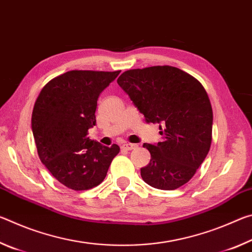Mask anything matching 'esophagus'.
Returning <instances> with one entry per match:
<instances>
[{"instance_id":"1","label":"esophagus","mask_w":252,"mask_h":252,"mask_svg":"<svg viewBox=\"0 0 252 252\" xmlns=\"http://www.w3.org/2000/svg\"><path fill=\"white\" fill-rule=\"evenodd\" d=\"M136 147V144H133V143H125V144H122L121 146V149L122 150H126V151H130V150H133V149H135Z\"/></svg>"}]
</instances>
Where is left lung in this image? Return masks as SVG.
Segmentation results:
<instances>
[{
    "instance_id": "8db88e82",
    "label": "left lung",
    "mask_w": 252,
    "mask_h": 252,
    "mask_svg": "<svg viewBox=\"0 0 252 252\" xmlns=\"http://www.w3.org/2000/svg\"><path fill=\"white\" fill-rule=\"evenodd\" d=\"M118 84L146 121L161 130V142L143 144L151 155L141 168L143 181L157 189H178L210 150L213 114L206 90L192 75L170 65L127 70Z\"/></svg>"
}]
</instances>
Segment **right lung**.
Segmentation results:
<instances>
[{
	"label": "right lung",
	"instance_id": "1",
	"mask_svg": "<svg viewBox=\"0 0 252 252\" xmlns=\"http://www.w3.org/2000/svg\"><path fill=\"white\" fill-rule=\"evenodd\" d=\"M120 71L73 70L44 85L34 104L32 132L40 160L57 180L75 191L104 180L120 148L91 140L100 93Z\"/></svg>",
	"mask_w": 252,
	"mask_h": 252
}]
</instances>
